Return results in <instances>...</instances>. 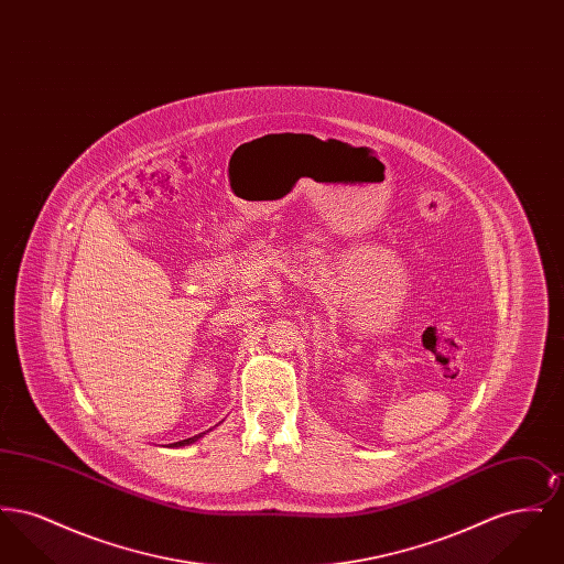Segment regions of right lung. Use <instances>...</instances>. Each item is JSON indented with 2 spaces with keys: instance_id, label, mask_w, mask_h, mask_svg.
<instances>
[{
  "instance_id": "1",
  "label": "right lung",
  "mask_w": 564,
  "mask_h": 564,
  "mask_svg": "<svg viewBox=\"0 0 564 564\" xmlns=\"http://www.w3.org/2000/svg\"><path fill=\"white\" fill-rule=\"evenodd\" d=\"M198 437H203V433H198V435H194V437H188V440H182V442H175V444H171V446H186V444H192V442H196Z\"/></svg>"
}]
</instances>
